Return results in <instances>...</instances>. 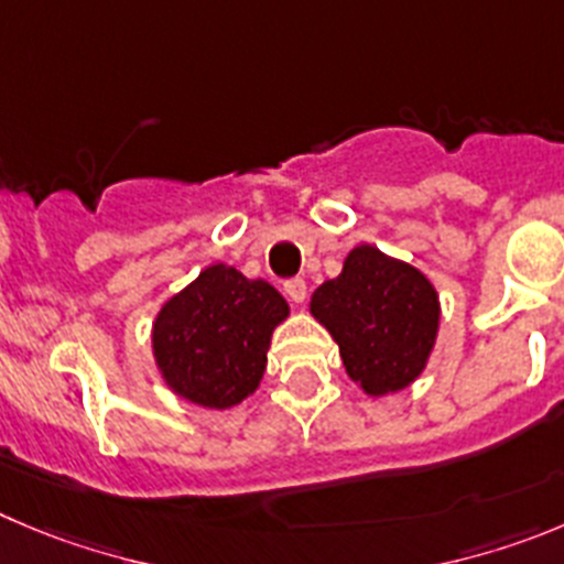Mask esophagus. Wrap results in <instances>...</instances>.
I'll use <instances>...</instances> for the list:
<instances>
[{
    "mask_svg": "<svg viewBox=\"0 0 564 564\" xmlns=\"http://www.w3.org/2000/svg\"><path fill=\"white\" fill-rule=\"evenodd\" d=\"M283 292H286V297L292 300V303H303V300L308 297V289L303 278H292V281L283 283Z\"/></svg>",
    "mask_w": 564,
    "mask_h": 564,
    "instance_id": "1",
    "label": "esophagus"
}]
</instances>
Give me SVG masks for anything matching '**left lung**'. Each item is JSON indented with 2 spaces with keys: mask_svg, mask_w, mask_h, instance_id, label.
I'll return each instance as SVG.
<instances>
[{
  "mask_svg": "<svg viewBox=\"0 0 564 564\" xmlns=\"http://www.w3.org/2000/svg\"><path fill=\"white\" fill-rule=\"evenodd\" d=\"M308 312L339 345L347 378L370 398L403 392L423 376L442 319L429 275L372 245L347 252Z\"/></svg>",
  "mask_w": 564,
  "mask_h": 564,
  "instance_id": "obj_1",
  "label": "left lung"
}]
</instances>
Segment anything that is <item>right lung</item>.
<instances>
[{
    "label": "right lung",
    "instance_id": "right-lung-1",
    "mask_svg": "<svg viewBox=\"0 0 564 564\" xmlns=\"http://www.w3.org/2000/svg\"><path fill=\"white\" fill-rule=\"evenodd\" d=\"M286 317L289 303L275 286L217 261L155 314L152 359L177 398L230 409L258 389L272 334Z\"/></svg>",
    "mask_w": 564,
    "mask_h": 564
}]
</instances>
